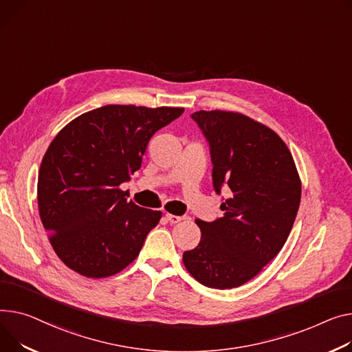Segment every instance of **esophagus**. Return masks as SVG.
<instances>
[{
    "label": "esophagus",
    "instance_id": "34e87169",
    "mask_svg": "<svg viewBox=\"0 0 352 352\" xmlns=\"http://www.w3.org/2000/svg\"><path fill=\"white\" fill-rule=\"evenodd\" d=\"M166 218L170 223H178L182 218L181 217H177V215H171V214H166Z\"/></svg>",
    "mask_w": 352,
    "mask_h": 352
}]
</instances>
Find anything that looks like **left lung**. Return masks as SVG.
<instances>
[{"instance_id": "left-lung-1", "label": "left lung", "mask_w": 352, "mask_h": 352, "mask_svg": "<svg viewBox=\"0 0 352 352\" xmlns=\"http://www.w3.org/2000/svg\"><path fill=\"white\" fill-rule=\"evenodd\" d=\"M191 119L209 144L215 192L229 186L232 197L221 205L222 218L195 221L201 241L184 252L182 261L206 287H238L282 250L298 210L301 182L287 146L269 127L221 110L195 111Z\"/></svg>"}]
</instances>
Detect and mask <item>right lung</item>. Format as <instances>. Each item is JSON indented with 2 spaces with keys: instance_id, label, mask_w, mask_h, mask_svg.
<instances>
[{
  "instance_id": "right-lung-1",
  "label": "right lung",
  "mask_w": 352,
  "mask_h": 352,
  "mask_svg": "<svg viewBox=\"0 0 352 352\" xmlns=\"http://www.w3.org/2000/svg\"><path fill=\"white\" fill-rule=\"evenodd\" d=\"M184 113L178 107L107 104L65 126L46 150L38 206L59 259L100 278L129 266L161 218L127 201L119 186L140 170L150 138Z\"/></svg>"
}]
</instances>
